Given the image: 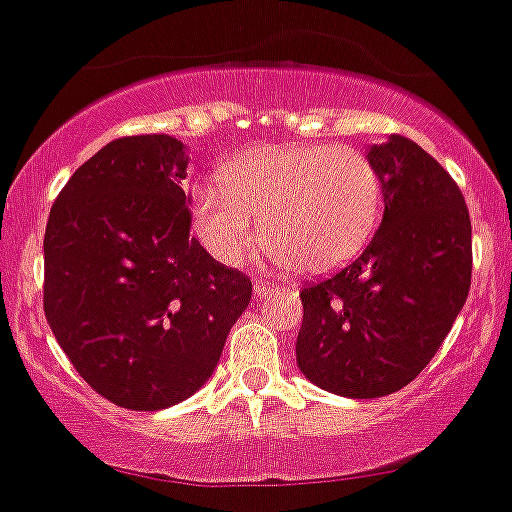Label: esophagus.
Returning a JSON list of instances; mask_svg holds the SVG:
<instances>
[{
    "mask_svg": "<svg viewBox=\"0 0 512 512\" xmlns=\"http://www.w3.org/2000/svg\"><path fill=\"white\" fill-rule=\"evenodd\" d=\"M275 291H278V286H273V283L262 281V278H257V281H255V296H257V299H265V296H273Z\"/></svg>",
    "mask_w": 512,
    "mask_h": 512,
    "instance_id": "34e87169",
    "label": "esophagus"
}]
</instances>
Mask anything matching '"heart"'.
Returning a JSON list of instances; mask_svg holds the SVG:
<instances>
[{
    "instance_id": "obj_1",
    "label": "heart",
    "mask_w": 512,
    "mask_h": 512,
    "mask_svg": "<svg viewBox=\"0 0 512 512\" xmlns=\"http://www.w3.org/2000/svg\"><path fill=\"white\" fill-rule=\"evenodd\" d=\"M384 182L366 151L345 144L265 146L193 190V226L224 265L260 242L296 273L317 275L361 255L379 229Z\"/></svg>"
}]
</instances>
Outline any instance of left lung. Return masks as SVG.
<instances>
[{"label": "left lung", "instance_id": "obj_1", "mask_svg": "<svg viewBox=\"0 0 512 512\" xmlns=\"http://www.w3.org/2000/svg\"><path fill=\"white\" fill-rule=\"evenodd\" d=\"M368 157L384 182V219L358 260L301 286L296 340L306 379L353 399L417 379L471 286V219L456 180L399 133Z\"/></svg>", "mask_w": 512, "mask_h": 512}]
</instances>
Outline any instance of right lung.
I'll list each match as a JSON object with an SVG mask.
<instances>
[{
	"mask_svg": "<svg viewBox=\"0 0 512 512\" xmlns=\"http://www.w3.org/2000/svg\"><path fill=\"white\" fill-rule=\"evenodd\" d=\"M188 154L167 133L102 146L53 201L43 311L92 389L126 410L172 407L201 389L252 281L190 234Z\"/></svg>",
	"mask_w": 512,
	"mask_h": 512,
	"instance_id": "obj_1",
	"label": "right lung"
}]
</instances>
